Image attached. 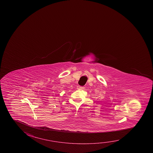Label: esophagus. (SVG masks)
<instances>
[{"instance_id":"34e87169","label":"esophagus","mask_w":153,"mask_h":153,"mask_svg":"<svg viewBox=\"0 0 153 153\" xmlns=\"http://www.w3.org/2000/svg\"><path fill=\"white\" fill-rule=\"evenodd\" d=\"M77 88L78 90H83V89L85 88L83 87V86H80L79 85H78L77 86Z\"/></svg>"}]
</instances>
